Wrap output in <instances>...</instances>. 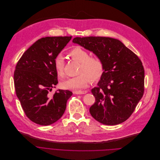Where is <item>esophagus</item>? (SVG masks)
<instances>
[{"label": "esophagus", "instance_id": "obj_1", "mask_svg": "<svg viewBox=\"0 0 160 160\" xmlns=\"http://www.w3.org/2000/svg\"><path fill=\"white\" fill-rule=\"evenodd\" d=\"M87 91H74V93L77 94H86L87 93Z\"/></svg>", "mask_w": 160, "mask_h": 160}]
</instances>
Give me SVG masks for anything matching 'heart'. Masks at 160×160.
Returning <instances> with one entry per match:
<instances>
[{"label": "heart", "instance_id": "b5f03b06", "mask_svg": "<svg viewBox=\"0 0 160 160\" xmlns=\"http://www.w3.org/2000/svg\"><path fill=\"white\" fill-rule=\"evenodd\" d=\"M69 56L81 63L78 71V76L68 78L62 82L63 89L78 91L88 86L91 79L92 81L99 80L104 73V63L98 57H91L87 50L76 47L69 52ZM55 71L59 77L65 73V60L62 55H57L53 61Z\"/></svg>", "mask_w": 160, "mask_h": 160}]
</instances>
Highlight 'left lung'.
Returning a JSON list of instances; mask_svg holds the SVG:
<instances>
[{
	"mask_svg": "<svg viewBox=\"0 0 160 160\" xmlns=\"http://www.w3.org/2000/svg\"><path fill=\"white\" fill-rule=\"evenodd\" d=\"M79 45L100 57L104 73L91 89L95 103L91 116L99 122L114 125L128 119L144 93V70L139 57L120 40L102 37H76Z\"/></svg>",
	"mask_w": 160,
	"mask_h": 160,
	"instance_id": "1",
	"label": "left lung"
}]
</instances>
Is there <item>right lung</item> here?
Instances as JSON below:
<instances>
[{
	"mask_svg": "<svg viewBox=\"0 0 160 160\" xmlns=\"http://www.w3.org/2000/svg\"><path fill=\"white\" fill-rule=\"evenodd\" d=\"M72 37H47L38 40L22 55L14 74L16 95L30 120L41 125H51L61 118L72 92L49 91L58 83L53 61Z\"/></svg>",
	"mask_w": 160,
	"mask_h": 160,
	"instance_id": "1",
	"label": "right lung"
}]
</instances>
